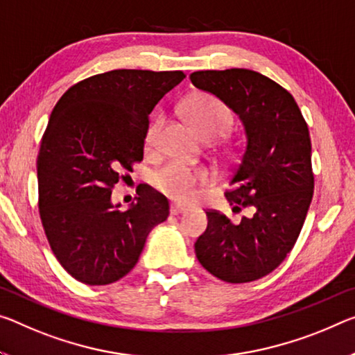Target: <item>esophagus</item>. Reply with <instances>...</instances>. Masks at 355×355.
Listing matches in <instances>:
<instances>
[{"label":"esophagus","mask_w":355,"mask_h":355,"mask_svg":"<svg viewBox=\"0 0 355 355\" xmlns=\"http://www.w3.org/2000/svg\"><path fill=\"white\" fill-rule=\"evenodd\" d=\"M187 210H188V208L184 207V205H182V204H175V202H173V204H171V213H172V215H180V213H184Z\"/></svg>","instance_id":"1"}]
</instances>
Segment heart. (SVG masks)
Instances as JSON below:
<instances>
[{
    "label": "heart",
    "instance_id": "b5f03b06",
    "mask_svg": "<svg viewBox=\"0 0 355 355\" xmlns=\"http://www.w3.org/2000/svg\"><path fill=\"white\" fill-rule=\"evenodd\" d=\"M184 115L202 137L207 140L221 139L234 126V114L226 103L210 93H194L184 101ZM162 126V118H155L145 134V145L153 148L157 132ZM227 151L232 147L226 145ZM211 180L207 167H189L178 161H168L151 173V183L156 189L168 198L188 202L196 196L199 187H204Z\"/></svg>",
    "mask_w": 355,
    "mask_h": 355
}]
</instances>
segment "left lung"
Listing matches in <instances>:
<instances>
[{
	"label": "left lung",
	"instance_id": "1",
	"mask_svg": "<svg viewBox=\"0 0 355 355\" xmlns=\"http://www.w3.org/2000/svg\"><path fill=\"white\" fill-rule=\"evenodd\" d=\"M194 87L215 94L243 121L246 147L226 191L240 223L207 210L196 256L213 277L239 284L273 272L294 248L314 191L311 139L292 94L250 69L198 71Z\"/></svg>",
	"mask_w": 355,
	"mask_h": 355
}]
</instances>
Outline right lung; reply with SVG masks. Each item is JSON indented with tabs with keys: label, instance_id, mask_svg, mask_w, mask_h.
<instances>
[{
	"label": "right lung",
	"instance_id": "1",
	"mask_svg": "<svg viewBox=\"0 0 355 355\" xmlns=\"http://www.w3.org/2000/svg\"><path fill=\"white\" fill-rule=\"evenodd\" d=\"M183 71L115 69L72 85L50 115L37 156L39 216L55 257L89 286L115 283L139 261L168 202L150 187L126 211L110 202L144 159L148 115Z\"/></svg>",
	"mask_w": 355,
	"mask_h": 355
}]
</instances>
